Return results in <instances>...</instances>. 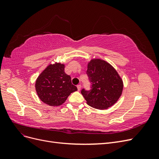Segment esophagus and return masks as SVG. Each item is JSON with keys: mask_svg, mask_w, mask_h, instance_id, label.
<instances>
[{"mask_svg": "<svg viewBox=\"0 0 159 159\" xmlns=\"http://www.w3.org/2000/svg\"><path fill=\"white\" fill-rule=\"evenodd\" d=\"M77 88H78V91H80V89H81V85H77Z\"/></svg>", "mask_w": 159, "mask_h": 159, "instance_id": "obj_1", "label": "esophagus"}]
</instances>
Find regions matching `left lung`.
<instances>
[{
    "label": "left lung",
    "instance_id": "8db88e82",
    "mask_svg": "<svg viewBox=\"0 0 159 159\" xmlns=\"http://www.w3.org/2000/svg\"><path fill=\"white\" fill-rule=\"evenodd\" d=\"M87 73L91 89L81 93L89 106L98 109L111 107L121 97L123 83L113 67L106 61L93 59L88 62Z\"/></svg>",
    "mask_w": 159,
    "mask_h": 159
}]
</instances>
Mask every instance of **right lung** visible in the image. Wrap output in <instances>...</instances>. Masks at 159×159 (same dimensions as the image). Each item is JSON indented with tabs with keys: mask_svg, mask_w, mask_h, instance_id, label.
<instances>
[{
	"mask_svg": "<svg viewBox=\"0 0 159 159\" xmlns=\"http://www.w3.org/2000/svg\"><path fill=\"white\" fill-rule=\"evenodd\" d=\"M64 68V64L61 63L50 64L36 81L38 98L50 106L62 105L72 92L78 90L71 84V77L65 73Z\"/></svg>",
	"mask_w": 159,
	"mask_h": 159,
	"instance_id": "right-lung-1",
	"label": "right lung"
}]
</instances>
